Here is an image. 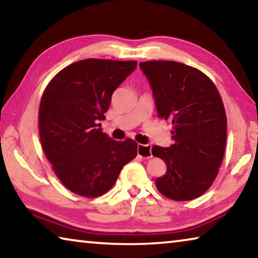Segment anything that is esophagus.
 I'll list each match as a JSON object with an SVG mask.
<instances>
[{
    "instance_id": "1",
    "label": "esophagus",
    "mask_w": 258,
    "mask_h": 258,
    "mask_svg": "<svg viewBox=\"0 0 258 258\" xmlns=\"http://www.w3.org/2000/svg\"><path fill=\"white\" fill-rule=\"evenodd\" d=\"M138 155L142 158H151V146L149 145H138Z\"/></svg>"
}]
</instances>
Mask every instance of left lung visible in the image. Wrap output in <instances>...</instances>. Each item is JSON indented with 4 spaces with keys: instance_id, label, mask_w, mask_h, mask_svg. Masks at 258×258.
I'll use <instances>...</instances> for the list:
<instances>
[{
    "instance_id": "obj_1",
    "label": "left lung",
    "mask_w": 258,
    "mask_h": 258,
    "mask_svg": "<svg viewBox=\"0 0 258 258\" xmlns=\"http://www.w3.org/2000/svg\"><path fill=\"white\" fill-rule=\"evenodd\" d=\"M158 116L172 121L168 148L152 147L167 171L156 180L161 195L177 202L205 194L218 173L226 143V116L216 86L198 69L176 61H146Z\"/></svg>"
}]
</instances>
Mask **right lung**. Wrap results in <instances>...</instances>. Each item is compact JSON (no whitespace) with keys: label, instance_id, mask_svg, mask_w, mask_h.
Listing matches in <instances>:
<instances>
[{"label":"right lung","instance_id":"1","mask_svg":"<svg viewBox=\"0 0 258 258\" xmlns=\"http://www.w3.org/2000/svg\"><path fill=\"white\" fill-rule=\"evenodd\" d=\"M137 68V61L85 59L52 78L38 113L46 158L62 184L74 194L93 198L106 194L121 168L138 155L132 139L115 141L99 120L111 95Z\"/></svg>","mask_w":258,"mask_h":258}]
</instances>
